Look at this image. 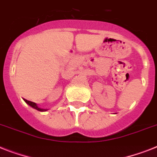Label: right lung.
Listing matches in <instances>:
<instances>
[{
	"label": "right lung",
	"instance_id": "1",
	"mask_svg": "<svg viewBox=\"0 0 157 157\" xmlns=\"http://www.w3.org/2000/svg\"><path fill=\"white\" fill-rule=\"evenodd\" d=\"M24 101L27 103V104L29 105L30 107H32L33 108H34V109L37 110V111H47V109H42V108H40V107H37V105L35 103H33V102H31V101H29V100H27V99H24Z\"/></svg>",
	"mask_w": 157,
	"mask_h": 157
}]
</instances>
